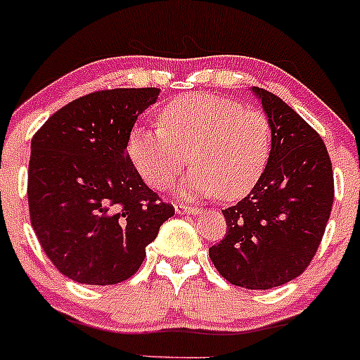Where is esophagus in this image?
<instances>
[{
    "instance_id": "obj_1",
    "label": "esophagus",
    "mask_w": 360,
    "mask_h": 360,
    "mask_svg": "<svg viewBox=\"0 0 360 360\" xmlns=\"http://www.w3.org/2000/svg\"><path fill=\"white\" fill-rule=\"evenodd\" d=\"M174 210H176V214H196V212H200V209H198V207L182 205V203H176V205H174Z\"/></svg>"
}]
</instances>
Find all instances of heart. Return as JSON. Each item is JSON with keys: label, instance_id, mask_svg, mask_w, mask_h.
Returning a JSON list of instances; mask_svg holds the SVG:
<instances>
[{"label": "heart", "instance_id": "1", "mask_svg": "<svg viewBox=\"0 0 360 360\" xmlns=\"http://www.w3.org/2000/svg\"><path fill=\"white\" fill-rule=\"evenodd\" d=\"M155 128H135L128 157L150 187L164 191L193 164L186 194H216L223 200L246 196L271 157V121L259 108L232 98L193 92L164 103Z\"/></svg>", "mask_w": 360, "mask_h": 360}]
</instances>
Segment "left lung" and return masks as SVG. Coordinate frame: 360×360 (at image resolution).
I'll list each match as a JSON object with an SVG mask.
<instances>
[{"label":"left lung","mask_w":360,"mask_h":360,"mask_svg":"<svg viewBox=\"0 0 360 360\" xmlns=\"http://www.w3.org/2000/svg\"><path fill=\"white\" fill-rule=\"evenodd\" d=\"M253 92L271 121V157L248 196L223 210L226 233L209 255L233 285L271 289L314 259L334 203V173L318 131L273 92Z\"/></svg>","instance_id":"8db88e82"}]
</instances>
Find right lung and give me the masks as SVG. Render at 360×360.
Listing matches in <instances>:
<instances>
[{"label": "right lung", "mask_w": 360, "mask_h": 360, "mask_svg": "<svg viewBox=\"0 0 360 360\" xmlns=\"http://www.w3.org/2000/svg\"><path fill=\"white\" fill-rule=\"evenodd\" d=\"M158 92H91L55 112L32 139L30 221L53 266L75 282L130 278L174 214L143 182L127 151L135 121Z\"/></svg>", "instance_id": "add662e5"}]
</instances>
